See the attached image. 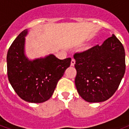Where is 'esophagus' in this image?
Listing matches in <instances>:
<instances>
[{"mask_svg":"<svg viewBox=\"0 0 129 129\" xmlns=\"http://www.w3.org/2000/svg\"><path fill=\"white\" fill-rule=\"evenodd\" d=\"M75 59H71V66H73L75 65Z\"/></svg>","mask_w":129,"mask_h":129,"instance_id":"1","label":"esophagus"}]
</instances>
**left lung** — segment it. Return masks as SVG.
I'll list each match as a JSON object with an SVG mask.
<instances>
[{
  "label": "left lung",
  "mask_w": 129,
  "mask_h": 129,
  "mask_svg": "<svg viewBox=\"0 0 129 129\" xmlns=\"http://www.w3.org/2000/svg\"><path fill=\"white\" fill-rule=\"evenodd\" d=\"M79 94L88 102H101L113 96L125 72V52L114 35L102 45L74 55Z\"/></svg>",
  "instance_id": "obj_1"
}]
</instances>
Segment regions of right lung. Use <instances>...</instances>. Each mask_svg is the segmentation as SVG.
Segmentation results:
<instances>
[{"label": "right lung", "mask_w": 129, "mask_h": 129, "mask_svg": "<svg viewBox=\"0 0 129 129\" xmlns=\"http://www.w3.org/2000/svg\"><path fill=\"white\" fill-rule=\"evenodd\" d=\"M25 29L16 38L7 54L10 83L22 100L42 103L53 94L56 86L71 63V58L59 59L54 55L30 60L25 54Z\"/></svg>", "instance_id": "obj_1"}]
</instances>
